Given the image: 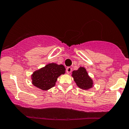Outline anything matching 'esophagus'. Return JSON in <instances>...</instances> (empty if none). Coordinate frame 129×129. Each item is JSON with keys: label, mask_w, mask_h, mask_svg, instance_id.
Wrapping results in <instances>:
<instances>
[{"label": "esophagus", "mask_w": 129, "mask_h": 129, "mask_svg": "<svg viewBox=\"0 0 129 129\" xmlns=\"http://www.w3.org/2000/svg\"><path fill=\"white\" fill-rule=\"evenodd\" d=\"M72 70V69L71 67H67V69H66V72H67V73H68V74H69V73H71Z\"/></svg>", "instance_id": "1"}]
</instances>
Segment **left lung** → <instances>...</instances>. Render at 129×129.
<instances>
[{
    "label": "left lung",
    "mask_w": 129,
    "mask_h": 129,
    "mask_svg": "<svg viewBox=\"0 0 129 129\" xmlns=\"http://www.w3.org/2000/svg\"><path fill=\"white\" fill-rule=\"evenodd\" d=\"M72 76L73 78L76 86L81 89L89 90L94 86L92 79L89 75L84 67H80L77 70H73Z\"/></svg>",
    "instance_id": "1"
}]
</instances>
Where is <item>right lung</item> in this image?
Returning a JSON list of instances; mask_svg holds the SVG:
<instances>
[{"mask_svg":"<svg viewBox=\"0 0 129 129\" xmlns=\"http://www.w3.org/2000/svg\"><path fill=\"white\" fill-rule=\"evenodd\" d=\"M66 70V68L62 64L48 63L31 75L32 84L43 90H49L56 85L58 77L64 74Z\"/></svg>","mask_w":129,"mask_h":129,"instance_id":"right-lung-1","label":"right lung"}]
</instances>
